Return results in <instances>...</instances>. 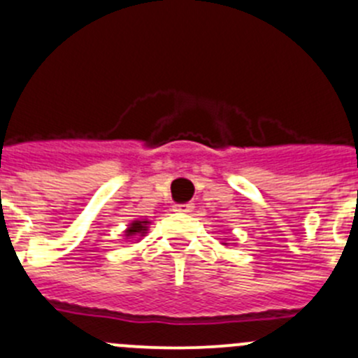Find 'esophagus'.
<instances>
[{"instance_id":"esophagus-1","label":"esophagus","mask_w":358,"mask_h":358,"mask_svg":"<svg viewBox=\"0 0 358 358\" xmlns=\"http://www.w3.org/2000/svg\"><path fill=\"white\" fill-rule=\"evenodd\" d=\"M194 210L192 203H183V204H175L173 206V211H178V213H190Z\"/></svg>"}]
</instances>
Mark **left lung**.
<instances>
[{"label": "left lung", "instance_id": "obj_1", "mask_svg": "<svg viewBox=\"0 0 358 358\" xmlns=\"http://www.w3.org/2000/svg\"><path fill=\"white\" fill-rule=\"evenodd\" d=\"M222 245H225V246H227V245H229V243H222Z\"/></svg>", "mask_w": 358, "mask_h": 358}]
</instances>
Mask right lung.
I'll return each mask as SVG.
<instances>
[{
	"instance_id": "1",
	"label": "right lung",
	"mask_w": 358,
	"mask_h": 358,
	"mask_svg": "<svg viewBox=\"0 0 358 358\" xmlns=\"http://www.w3.org/2000/svg\"><path fill=\"white\" fill-rule=\"evenodd\" d=\"M148 225H150V220H133L129 225H127L126 231H124L126 239H131V238L141 239L148 232Z\"/></svg>"
}]
</instances>
